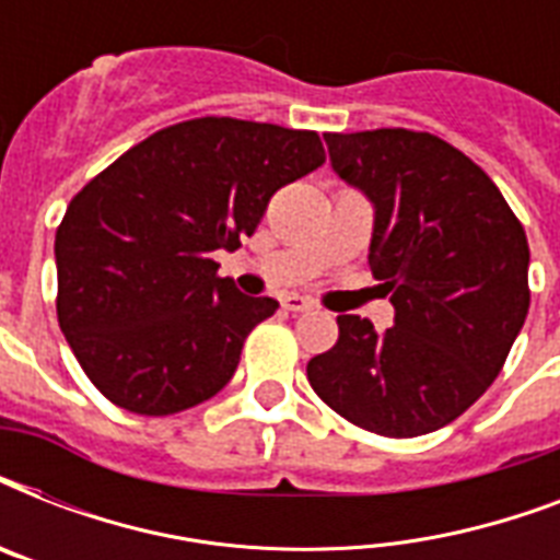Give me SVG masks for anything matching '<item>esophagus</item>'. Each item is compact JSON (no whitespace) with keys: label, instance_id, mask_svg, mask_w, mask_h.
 <instances>
[{"label":"esophagus","instance_id":"esophagus-1","mask_svg":"<svg viewBox=\"0 0 560 560\" xmlns=\"http://www.w3.org/2000/svg\"><path fill=\"white\" fill-rule=\"evenodd\" d=\"M281 307H284V311H290V314H302V311H311V307H314V302L305 296H284L281 299Z\"/></svg>","mask_w":560,"mask_h":560}]
</instances>
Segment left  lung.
<instances>
[{
	"mask_svg": "<svg viewBox=\"0 0 560 560\" xmlns=\"http://www.w3.org/2000/svg\"><path fill=\"white\" fill-rule=\"evenodd\" d=\"M334 171L374 202L372 264L395 325L337 316L307 381L386 439L451 424L494 383L529 314V241L486 171L433 133H325Z\"/></svg>",
	"mask_w": 560,
	"mask_h": 560,
	"instance_id": "obj_1",
	"label": "left lung"
}]
</instances>
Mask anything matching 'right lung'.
<instances>
[{
  "instance_id": "add662e5",
  "label": "right lung",
  "mask_w": 560,
  "mask_h": 560,
  "mask_svg": "<svg viewBox=\"0 0 560 560\" xmlns=\"http://www.w3.org/2000/svg\"><path fill=\"white\" fill-rule=\"evenodd\" d=\"M325 162L316 130L229 116L162 127L74 194L55 235L57 323L95 389L136 416L218 395L276 314L220 279L281 186Z\"/></svg>"
}]
</instances>
